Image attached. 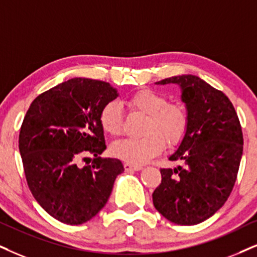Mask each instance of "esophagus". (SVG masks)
I'll use <instances>...</instances> for the list:
<instances>
[{
    "mask_svg": "<svg viewBox=\"0 0 257 257\" xmlns=\"http://www.w3.org/2000/svg\"><path fill=\"white\" fill-rule=\"evenodd\" d=\"M124 168L126 172H131V171H141L144 167L139 166V165H132V164H128V162H125Z\"/></svg>",
    "mask_w": 257,
    "mask_h": 257,
    "instance_id": "34e87169",
    "label": "esophagus"
}]
</instances>
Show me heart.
Masks as SVG:
<instances>
[{
  "label": "heart",
  "mask_w": 257,
  "mask_h": 257,
  "mask_svg": "<svg viewBox=\"0 0 257 257\" xmlns=\"http://www.w3.org/2000/svg\"><path fill=\"white\" fill-rule=\"evenodd\" d=\"M133 110L147 115L144 133L138 139H126L113 145L112 154L132 165H144L157 157L165 148V141L177 146L183 141L190 125L187 109L178 102H168L164 93L152 89H141L126 99ZM103 132L112 138L123 129L122 108L117 102H109L99 112Z\"/></svg>",
  "instance_id": "obj_1"
}]
</instances>
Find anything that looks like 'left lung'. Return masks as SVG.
Masks as SVG:
<instances>
[{
	"label": "left lung",
	"mask_w": 257,
	"mask_h": 257,
	"mask_svg": "<svg viewBox=\"0 0 257 257\" xmlns=\"http://www.w3.org/2000/svg\"><path fill=\"white\" fill-rule=\"evenodd\" d=\"M179 84L190 125L171 161L161 168V184L153 204L165 218L179 225H194L213 216L235 186L243 153V134L232 103L222 91L192 74L175 76L157 84Z\"/></svg>",
	"instance_id": "left-lung-1"
}]
</instances>
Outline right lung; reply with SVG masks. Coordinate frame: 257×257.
Here are the masks:
<instances>
[{
  "label": "right lung",
  "instance_id": "obj_1",
  "mask_svg": "<svg viewBox=\"0 0 257 257\" xmlns=\"http://www.w3.org/2000/svg\"><path fill=\"white\" fill-rule=\"evenodd\" d=\"M117 97L103 80L73 78L39 95L27 110L19 149L27 185L35 200L61 223L78 225L104 207L116 177L118 159H103L106 148L99 112ZM91 165L77 166V160Z\"/></svg>",
  "mask_w": 257,
  "mask_h": 257
}]
</instances>
